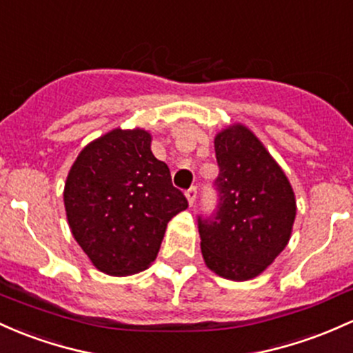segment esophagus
I'll use <instances>...</instances> for the list:
<instances>
[{
	"label": "esophagus",
	"instance_id": "esophagus-1",
	"mask_svg": "<svg viewBox=\"0 0 353 353\" xmlns=\"http://www.w3.org/2000/svg\"><path fill=\"white\" fill-rule=\"evenodd\" d=\"M185 197H188V201H189V206H192V204L196 203V197H197V188H196V185H191V188L185 191Z\"/></svg>",
	"mask_w": 353,
	"mask_h": 353
}]
</instances>
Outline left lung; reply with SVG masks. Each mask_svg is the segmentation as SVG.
<instances>
[{
  "mask_svg": "<svg viewBox=\"0 0 353 353\" xmlns=\"http://www.w3.org/2000/svg\"><path fill=\"white\" fill-rule=\"evenodd\" d=\"M218 206L197 216L208 268L245 281L258 276L288 245L296 203L293 189L265 145L245 125L214 139Z\"/></svg>",
  "mask_w": 353,
  "mask_h": 353,
  "instance_id": "obj_1",
  "label": "left lung"
}]
</instances>
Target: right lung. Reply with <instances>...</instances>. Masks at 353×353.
Returning <instances> with one entry per match:
<instances>
[{
    "instance_id": "add662e5",
    "label": "right lung",
    "mask_w": 353,
    "mask_h": 353,
    "mask_svg": "<svg viewBox=\"0 0 353 353\" xmlns=\"http://www.w3.org/2000/svg\"><path fill=\"white\" fill-rule=\"evenodd\" d=\"M63 201L73 238L97 268L115 276L145 270L169 221L189 206L142 129H115L85 147Z\"/></svg>"
}]
</instances>
